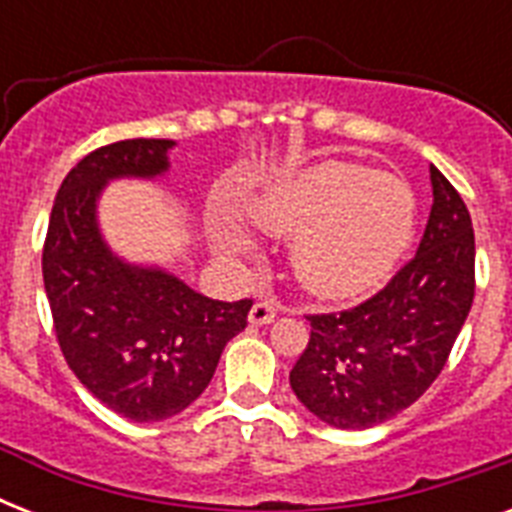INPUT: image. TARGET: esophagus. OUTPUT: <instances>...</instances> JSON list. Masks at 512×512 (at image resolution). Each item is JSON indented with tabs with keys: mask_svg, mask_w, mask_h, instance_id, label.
Listing matches in <instances>:
<instances>
[{
	"mask_svg": "<svg viewBox=\"0 0 512 512\" xmlns=\"http://www.w3.org/2000/svg\"><path fill=\"white\" fill-rule=\"evenodd\" d=\"M276 313H279L276 303H271V300H257V303L252 305V311H249V324H255V327L271 324V321L276 319Z\"/></svg>",
	"mask_w": 512,
	"mask_h": 512,
	"instance_id": "esophagus-1",
	"label": "esophagus"
}]
</instances>
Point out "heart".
<instances>
[{
  "mask_svg": "<svg viewBox=\"0 0 512 512\" xmlns=\"http://www.w3.org/2000/svg\"><path fill=\"white\" fill-rule=\"evenodd\" d=\"M247 215L263 233L292 236L289 263L311 295L348 300L380 287L404 257L417 228V199L396 175L324 162L271 185L249 201ZM212 236L228 255L247 249L223 217Z\"/></svg>",
  "mask_w": 512,
  "mask_h": 512,
  "instance_id": "heart-1",
  "label": "heart"
}]
</instances>
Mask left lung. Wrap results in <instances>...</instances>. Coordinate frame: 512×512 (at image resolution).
<instances>
[{"label": "left lung", "mask_w": 512, "mask_h": 512, "mask_svg": "<svg viewBox=\"0 0 512 512\" xmlns=\"http://www.w3.org/2000/svg\"><path fill=\"white\" fill-rule=\"evenodd\" d=\"M433 207L417 255L366 303L308 316L311 340L289 372L300 404L340 430L396 417L433 385L476 295L465 201L430 164Z\"/></svg>", "instance_id": "1"}]
</instances>
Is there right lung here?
Wrapping results in <instances>:
<instances>
[{
    "instance_id": "right-lung-1",
    "label": "right lung",
    "mask_w": 512,
    "mask_h": 512,
    "mask_svg": "<svg viewBox=\"0 0 512 512\" xmlns=\"http://www.w3.org/2000/svg\"><path fill=\"white\" fill-rule=\"evenodd\" d=\"M175 140H119L68 172L42 252L44 292L66 364L132 422L175 417L204 393L252 300L223 303L162 268L124 263L100 236L98 199L116 177H159Z\"/></svg>"
}]
</instances>
